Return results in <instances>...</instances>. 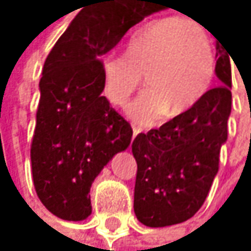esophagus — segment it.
Returning <instances> with one entry per match:
<instances>
[{"mask_svg": "<svg viewBox=\"0 0 251 251\" xmlns=\"http://www.w3.org/2000/svg\"><path fill=\"white\" fill-rule=\"evenodd\" d=\"M140 132H141V129H140V128H137V126H134V128H132V137H134V138H135Z\"/></svg>", "mask_w": 251, "mask_h": 251, "instance_id": "1", "label": "esophagus"}]
</instances>
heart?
Returning <instances> with one entry per match:
<instances>
[{
	"label": "heart",
	"mask_w": 251,
	"mask_h": 251,
	"mask_svg": "<svg viewBox=\"0 0 251 251\" xmlns=\"http://www.w3.org/2000/svg\"><path fill=\"white\" fill-rule=\"evenodd\" d=\"M215 72L211 36L203 26L180 16H164L143 25L128 40L125 55L100 61L102 92L117 108H126L144 82L129 117L153 126L170 111L180 114L206 95Z\"/></svg>",
	"instance_id": "1"
}]
</instances>
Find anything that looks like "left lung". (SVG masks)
<instances>
[{
	"mask_svg": "<svg viewBox=\"0 0 251 251\" xmlns=\"http://www.w3.org/2000/svg\"><path fill=\"white\" fill-rule=\"evenodd\" d=\"M217 51L215 74L221 85L208 90L188 111L132 141L137 161L134 212L144 226L187 221L211 190L232 108V55L218 43Z\"/></svg>",
	"mask_w": 251,
	"mask_h": 251,
	"instance_id": "8db88e82",
	"label": "left lung"
}]
</instances>
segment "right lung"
<instances>
[{
    "mask_svg": "<svg viewBox=\"0 0 251 251\" xmlns=\"http://www.w3.org/2000/svg\"><path fill=\"white\" fill-rule=\"evenodd\" d=\"M153 7L151 0H89L45 60L31 172L40 201L61 220L92 214L95 177L129 146L131 125L102 96L100 57Z\"/></svg>",
    "mask_w": 251,
    "mask_h": 251,
    "instance_id": "1",
    "label": "right lung"
}]
</instances>
